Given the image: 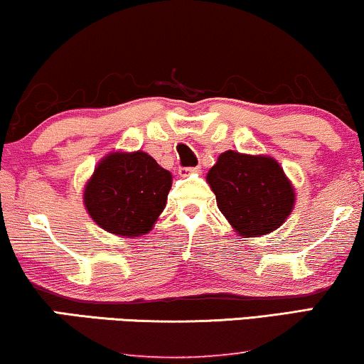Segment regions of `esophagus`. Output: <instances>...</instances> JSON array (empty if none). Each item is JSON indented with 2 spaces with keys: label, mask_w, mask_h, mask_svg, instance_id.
<instances>
[{
  "label": "esophagus",
  "mask_w": 364,
  "mask_h": 364,
  "mask_svg": "<svg viewBox=\"0 0 364 364\" xmlns=\"http://www.w3.org/2000/svg\"><path fill=\"white\" fill-rule=\"evenodd\" d=\"M200 171H201L200 166H195V168H181V171H179V174H183V176H185V174H188V173H200Z\"/></svg>",
  "instance_id": "obj_1"
}]
</instances>
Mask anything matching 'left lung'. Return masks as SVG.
Returning <instances> with one entry per match:
<instances>
[{
    "label": "left lung",
    "mask_w": 364,
    "mask_h": 364,
    "mask_svg": "<svg viewBox=\"0 0 364 364\" xmlns=\"http://www.w3.org/2000/svg\"><path fill=\"white\" fill-rule=\"evenodd\" d=\"M216 205L242 237L274 232L291 215L294 186L270 156L225 151L206 174Z\"/></svg>",
    "instance_id": "obj_1"
}]
</instances>
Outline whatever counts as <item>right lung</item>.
<instances>
[{"mask_svg":"<svg viewBox=\"0 0 364 364\" xmlns=\"http://www.w3.org/2000/svg\"><path fill=\"white\" fill-rule=\"evenodd\" d=\"M171 183V173L148 153H110L87 181L84 205L105 232L146 235L166 206Z\"/></svg>","mask_w":364,"mask_h":364,"instance_id":"add662e5","label":"right lung"}]
</instances>
